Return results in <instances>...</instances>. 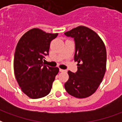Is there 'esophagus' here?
Instances as JSON below:
<instances>
[{"mask_svg":"<svg viewBox=\"0 0 122 122\" xmlns=\"http://www.w3.org/2000/svg\"><path fill=\"white\" fill-rule=\"evenodd\" d=\"M59 71H60V72H66L65 70H63V69H61V68L59 69Z\"/></svg>","mask_w":122,"mask_h":122,"instance_id":"34e87169","label":"esophagus"}]
</instances>
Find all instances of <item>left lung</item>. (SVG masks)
Masks as SVG:
<instances>
[{"label": "left lung", "mask_w": 122, "mask_h": 122, "mask_svg": "<svg viewBox=\"0 0 122 122\" xmlns=\"http://www.w3.org/2000/svg\"><path fill=\"white\" fill-rule=\"evenodd\" d=\"M65 35L75 41L76 73L68 71V81L65 88L69 94L77 98H87L98 89L106 70L107 52L104 43L95 31L79 26Z\"/></svg>", "instance_id": "1"}]
</instances>
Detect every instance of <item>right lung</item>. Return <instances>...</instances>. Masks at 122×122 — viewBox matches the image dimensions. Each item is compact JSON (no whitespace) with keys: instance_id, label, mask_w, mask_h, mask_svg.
I'll list each match as a JSON object with an SVG mask.
<instances>
[{"instance_id":"right-lung-1","label":"right lung","mask_w":122,"mask_h":122,"mask_svg":"<svg viewBox=\"0 0 122 122\" xmlns=\"http://www.w3.org/2000/svg\"><path fill=\"white\" fill-rule=\"evenodd\" d=\"M57 35L33 28L18 42L13 61L14 73L20 89L29 98H43L51 91L59 68L45 65V57L48 55L50 43Z\"/></svg>"}]
</instances>
